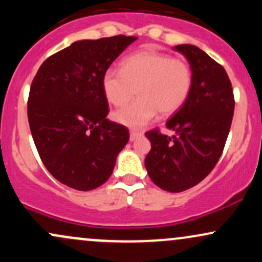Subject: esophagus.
Segmentation results:
<instances>
[{
    "mask_svg": "<svg viewBox=\"0 0 262 262\" xmlns=\"http://www.w3.org/2000/svg\"><path fill=\"white\" fill-rule=\"evenodd\" d=\"M143 135V133L141 132H137V130H132L130 134H129V139H130V141H134L137 138H139Z\"/></svg>",
    "mask_w": 262,
    "mask_h": 262,
    "instance_id": "esophagus-1",
    "label": "esophagus"
}]
</instances>
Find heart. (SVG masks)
<instances>
[{"mask_svg": "<svg viewBox=\"0 0 262 262\" xmlns=\"http://www.w3.org/2000/svg\"><path fill=\"white\" fill-rule=\"evenodd\" d=\"M102 91L108 103L122 107L114 113L119 124L143 128L160 114L170 117L187 101L192 87V71L185 60L156 50H139L122 61L121 71L108 69L102 75Z\"/></svg>", "mask_w": 262, "mask_h": 262, "instance_id": "b5f03b06", "label": "heart"}]
</instances>
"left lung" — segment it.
<instances>
[{
    "mask_svg": "<svg viewBox=\"0 0 262 262\" xmlns=\"http://www.w3.org/2000/svg\"><path fill=\"white\" fill-rule=\"evenodd\" d=\"M173 49L191 68V92L181 110L166 122L175 132L172 137L158 129L145 133L151 143L145 167L158 187L182 192L214 169L229 134L235 102L223 66L194 45L181 44Z\"/></svg>",
    "mask_w": 262,
    "mask_h": 262,
    "instance_id": "obj_1",
    "label": "left lung"
}]
</instances>
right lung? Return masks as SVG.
Masks as SVG:
<instances>
[{"label":"right lung","mask_w":262,"mask_h":262,"mask_svg":"<svg viewBox=\"0 0 262 262\" xmlns=\"http://www.w3.org/2000/svg\"><path fill=\"white\" fill-rule=\"evenodd\" d=\"M137 37L77 40L48 58L33 80L28 98L32 137L52 175L69 187L90 191L112 175L127 145L124 125L106 118L102 75Z\"/></svg>","instance_id":"1"}]
</instances>
